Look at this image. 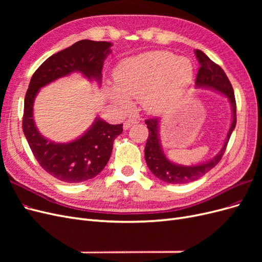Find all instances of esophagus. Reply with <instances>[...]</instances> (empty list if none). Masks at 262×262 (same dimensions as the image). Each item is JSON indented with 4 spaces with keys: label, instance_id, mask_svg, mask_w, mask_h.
<instances>
[{
    "label": "esophagus",
    "instance_id": "1",
    "mask_svg": "<svg viewBox=\"0 0 262 262\" xmlns=\"http://www.w3.org/2000/svg\"><path fill=\"white\" fill-rule=\"evenodd\" d=\"M139 121L137 120V119H128L124 123H123V129L124 130H128L130 126H132L133 124H137Z\"/></svg>",
    "mask_w": 262,
    "mask_h": 262
}]
</instances>
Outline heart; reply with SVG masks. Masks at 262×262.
<instances>
[{
    "mask_svg": "<svg viewBox=\"0 0 262 262\" xmlns=\"http://www.w3.org/2000/svg\"><path fill=\"white\" fill-rule=\"evenodd\" d=\"M192 77L188 59L169 51H149L121 61L115 71L116 84L107 92L123 108L131 106V99L142 98L145 110L161 114L175 104Z\"/></svg>",
    "mask_w": 262,
    "mask_h": 262,
    "instance_id": "obj_1",
    "label": "heart"
}]
</instances>
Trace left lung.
<instances>
[{"mask_svg": "<svg viewBox=\"0 0 262 262\" xmlns=\"http://www.w3.org/2000/svg\"><path fill=\"white\" fill-rule=\"evenodd\" d=\"M195 57L198 62L200 63L199 71H198L195 78L196 87H204V89H211L220 92L226 96L231 102L233 120L231 128L228 130L224 144L222 146L220 152L211 161L195 166H182L170 162L163 152L161 145L160 136H158V129H160V118H149L146 119L145 123L148 129V138L144 149L145 161L149 170L154 176L168 184H188L196 179L201 178L205 173L210 171L214 166H216L223 156L229 138L232 136L236 126V100L231 82L226 76L225 72L216 63H214L207 54L201 50H195Z\"/></svg>", "mask_w": 262, "mask_h": 262, "instance_id": "left-lung-1", "label": "left lung"}]
</instances>
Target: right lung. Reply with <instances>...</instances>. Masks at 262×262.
I'll return each mask as SVG.
<instances>
[{"instance_id": "obj_1", "label": "right lung", "mask_w": 262, "mask_h": 262, "mask_svg": "<svg viewBox=\"0 0 262 262\" xmlns=\"http://www.w3.org/2000/svg\"><path fill=\"white\" fill-rule=\"evenodd\" d=\"M112 46L107 41L87 39L77 41L47 59L30 80L24 104L23 131L39 165L63 182L76 184L97 176L109 161L115 139L122 133V123L109 124L96 118L82 137L69 143H54L36 128L35 98L41 87L73 72L100 84L102 66Z\"/></svg>"}]
</instances>
